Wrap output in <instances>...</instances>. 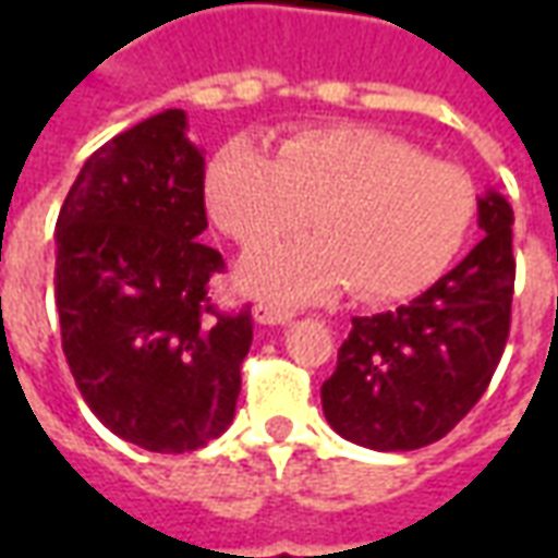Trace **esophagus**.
<instances>
[{
    "instance_id": "esophagus-1",
    "label": "esophagus",
    "mask_w": 558,
    "mask_h": 558,
    "mask_svg": "<svg viewBox=\"0 0 558 558\" xmlns=\"http://www.w3.org/2000/svg\"><path fill=\"white\" fill-rule=\"evenodd\" d=\"M292 311H283V307H275V304H256L254 319L259 326H287L292 323Z\"/></svg>"
}]
</instances>
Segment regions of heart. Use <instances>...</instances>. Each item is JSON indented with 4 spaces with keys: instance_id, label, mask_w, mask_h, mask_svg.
<instances>
[{
    "instance_id": "1",
    "label": "heart",
    "mask_w": 558,
    "mask_h": 558,
    "mask_svg": "<svg viewBox=\"0 0 558 558\" xmlns=\"http://www.w3.org/2000/svg\"><path fill=\"white\" fill-rule=\"evenodd\" d=\"M206 203L244 247L275 242L311 215L319 232L239 266L251 295L290 304L343 287L362 302L415 295L451 266L475 218L466 172L364 125L302 131L280 143L278 158L230 140L208 163Z\"/></svg>"
}]
</instances>
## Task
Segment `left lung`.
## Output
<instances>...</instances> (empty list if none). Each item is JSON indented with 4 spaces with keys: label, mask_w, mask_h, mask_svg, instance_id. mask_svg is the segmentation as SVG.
Masks as SVG:
<instances>
[{
    "label": "left lung",
    "mask_w": 558,
    "mask_h": 558,
    "mask_svg": "<svg viewBox=\"0 0 558 558\" xmlns=\"http://www.w3.org/2000/svg\"><path fill=\"white\" fill-rule=\"evenodd\" d=\"M478 227L484 239L418 299L352 316L323 383V412L343 439L415 451L442 439L487 391L514 295V211L493 187L478 196Z\"/></svg>",
    "instance_id": "1"
}]
</instances>
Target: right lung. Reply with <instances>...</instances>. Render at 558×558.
I'll return each instance as SVG.
<instances>
[{
	"mask_svg": "<svg viewBox=\"0 0 558 558\" xmlns=\"http://www.w3.org/2000/svg\"><path fill=\"white\" fill-rule=\"evenodd\" d=\"M206 158L184 110H163L92 155L56 220V311L80 395L119 439L158 454L227 430L251 314H218L223 268L206 230Z\"/></svg>",
	"mask_w": 558,
	"mask_h": 558,
	"instance_id": "right-lung-1",
	"label": "right lung"
}]
</instances>
